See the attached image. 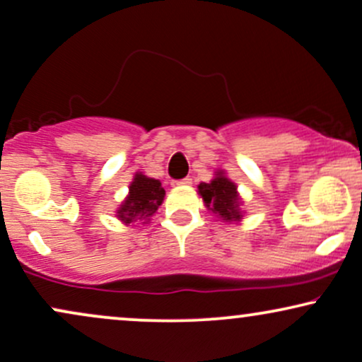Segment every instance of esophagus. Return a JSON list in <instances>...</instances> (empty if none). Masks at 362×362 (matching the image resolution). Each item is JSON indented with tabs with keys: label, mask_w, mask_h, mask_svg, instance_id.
Listing matches in <instances>:
<instances>
[{
	"label": "esophagus",
	"mask_w": 362,
	"mask_h": 362,
	"mask_svg": "<svg viewBox=\"0 0 362 362\" xmlns=\"http://www.w3.org/2000/svg\"><path fill=\"white\" fill-rule=\"evenodd\" d=\"M190 184H192V178L190 177L182 178V180H172V185H190Z\"/></svg>",
	"instance_id": "esophagus-1"
}]
</instances>
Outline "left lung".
Instances as JSON below:
<instances>
[{
	"instance_id": "left-lung-1",
	"label": "left lung",
	"mask_w": 362,
	"mask_h": 362,
	"mask_svg": "<svg viewBox=\"0 0 362 362\" xmlns=\"http://www.w3.org/2000/svg\"><path fill=\"white\" fill-rule=\"evenodd\" d=\"M199 194L204 199L207 209L214 213L224 221H240L242 213H240V197L236 192V185L218 172V177L211 180L209 184L202 182L199 185Z\"/></svg>"
}]
</instances>
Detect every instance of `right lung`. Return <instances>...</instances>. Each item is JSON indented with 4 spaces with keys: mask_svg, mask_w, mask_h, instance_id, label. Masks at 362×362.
Masks as SVG:
<instances>
[{
    "mask_svg": "<svg viewBox=\"0 0 362 362\" xmlns=\"http://www.w3.org/2000/svg\"><path fill=\"white\" fill-rule=\"evenodd\" d=\"M165 197V190L160 180L144 177L138 173L129 185V195L122 206L119 207L117 216L120 221L126 224L146 221L156 213Z\"/></svg>",
    "mask_w": 362,
    "mask_h": 362,
    "instance_id": "obj_1",
    "label": "right lung"
}]
</instances>
